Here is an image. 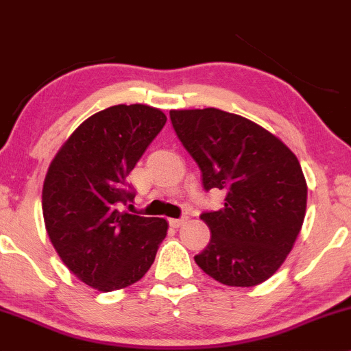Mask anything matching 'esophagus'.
<instances>
[{
    "instance_id": "esophagus-1",
    "label": "esophagus",
    "mask_w": 351,
    "mask_h": 351,
    "mask_svg": "<svg viewBox=\"0 0 351 351\" xmlns=\"http://www.w3.org/2000/svg\"><path fill=\"white\" fill-rule=\"evenodd\" d=\"M186 219H188V217H178V219H176V217H171V219H170V226H173V228L183 226V224L186 223Z\"/></svg>"
}]
</instances>
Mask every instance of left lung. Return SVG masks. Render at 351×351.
I'll return each instance as SVG.
<instances>
[{
	"label": "left lung",
	"instance_id": "1",
	"mask_svg": "<svg viewBox=\"0 0 351 351\" xmlns=\"http://www.w3.org/2000/svg\"><path fill=\"white\" fill-rule=\"evenodd\" d=\"M170 119L204 189L226 191L223 208L201 215L211 241L196 264L231 287L267 280L304 224L307 181L297 156L264 127L219 108L170 110Z\"/></svg>",
	"mask_w": 351,
	"mask_h": 351
}]
</instances>
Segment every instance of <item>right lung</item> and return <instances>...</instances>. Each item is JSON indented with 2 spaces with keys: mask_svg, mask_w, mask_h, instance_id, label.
<instances>
[{
  "mask_svg": "<svg viewBox=\"0 0 351 351\" xmlns=\"http://www.w3.org/2000/svg\"><path fill=\"white\" fill-rule=\"evenodd\" d=\"M165 123L143 104L100 110L72 132L44 178L47 236L67 269L100 292L142 279L167 236L163 217L120 211L135 198L128 173Z\"/></svg>",
  "mask_w": 351,
  "mask_h": 351,
  "instance_id": "right-lung-1",
  "label": "right lung"
}]
</instances>
